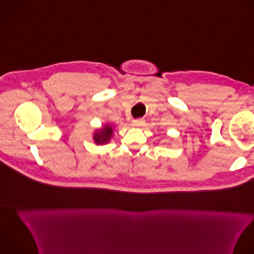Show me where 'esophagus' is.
<instances>
[{"label": "esophagus", "mask_w": 254, "mask_h": 254, "mask_svg": "<svg viewBox=\"0 0 254 254\" xmlns=\"http://www.w3.org/2000/svg\"><path fill=\"white\" fill-rule=\"evenodd\" d=\"M144 125V120H133L132 126L133 127H142Z\"/></svg>", "instance_id": "esophagus-1"}]
</instances>
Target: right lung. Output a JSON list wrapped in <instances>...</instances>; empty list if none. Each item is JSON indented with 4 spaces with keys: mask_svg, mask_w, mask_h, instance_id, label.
Masks as SVG:
<instances>
[{
    "mask_svg": "<svg viewBox=\"0 0 254 254\" xmlns=\"http://www.w3.org/2000/svg\"><path fill=\"white\" fill-rule=\"evenodd\" d=\"M113 132H114V129L112 126L110 125L104 126L102 128L94 132V135H93L94 142H96L97 144H103L108 142L113 136Z\"/></svg>",
    "mask_w": 254,
    "mask_h": 254,
    "instance_id": "obj_1",
    "label": "right lung"
}]
</instances>
